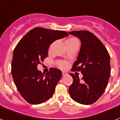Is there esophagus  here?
<instances>
[{
	"label": "esophagus",
	"mask_w": 120,
	"mask_h": 120,
	"mask_svg": "<svg viewBox=\"0 0 120 120\" xmlns=\"http://www.w3.org/2000/svg\"><path fill=\"white\" fill-rule=\"evenodd\" d=\"M66 75H68V73H66L65 72H63V76L64 77L66 76Z\"/></svg>",
	"instance_id": "34e87169"
}]
</instances>
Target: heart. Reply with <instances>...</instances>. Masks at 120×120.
<instances>
[{
    "label": "heart",
    "mask_w": 120,
    "mask_h": 120,
    "mask_svg": "<svg viewBox=\"0 0 120 120\" xmlns=\"http://www.w3.org/2000/svg\"><path fill=\"white\" fill-rule=\"evenodd\" d=\"M78 42V40H77L76 38H69V39H68V40H66V44H68V43H73V42ZM68 63H66V62H61V63H59V68H61V69H66L67 67H68Z\"/></svg>",
    "instance_id": "b5f03b06"
}]
</instances>
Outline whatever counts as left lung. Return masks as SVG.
Returning <instances> with one entry per match:
<instances>
[{"label":"left lung","mask_w":120,"mask_h":120,"mask_svg":"<svg viewBox=\"0 0 120 120\" xmlns=\"http://www.w3.org/2000/svg\"><path fill=\"white\" fill-rule=\"evenodd\" d=\"M81 41V47L72 71H80L82 80L70 74L73 82L69 88L71 98L77 103L90 105L102 95L110 76V58L108 51L95 35L89 31L69 32Z\"/></svg>","instance_id":"obj_1"}]
</instances>
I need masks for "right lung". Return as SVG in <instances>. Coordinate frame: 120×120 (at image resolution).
<instances>
[{
	"instance_id": "right-lung-1",
	"label": "right lung",
	"mask_w": 120,
	"mask_h": 120,
	"mask_svg": "<svg viewBox=\"0 0 120 120\" xmlns=\"http://www.w3.org/2000/svg\"><path fill=\"white\" fill-rule=\"evenodd\" d=\"M68 36L66 31L36 27L28 32L15 47L11 74L17 90L29 103H43L54 94L62 72L51 68L46 74L42 73L37 65L47 57L50 45Z\"/></svg>"
}]
</instances>
